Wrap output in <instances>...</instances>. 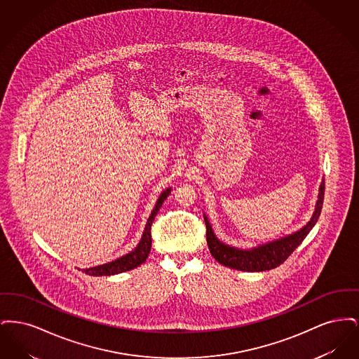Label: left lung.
I'll list each match as a JSON object with an SVG mask.
<instances>
[{"label":"left lung","mask_w":359,"mask_h":359,"mask_svg":"<svg viewBox=\"0 0 359 359\" xmlns=\"http://www.w3.org/2000/svg\"><path fill=\"white\" fill-rule=\"evenodd\" d=\"M323 199H325V179L319 186V195L315 205V211L311 219L302 229L281 238L257 245L250 249H238L218 239L207 215L203 214L205 229H207V245H208L210 253L219 264L229 266L231 269H237L242 272L271 271L276 266L281 265L293 253V250L303 242V239L307 237L308 233L312 230V227L319 219Z\"/></svg>","instance_id":"obj_1"}]
</instances>
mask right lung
Segmentation results:
<instances>
[{"mask_svg":"<svg viewBox=\"0 0 359 359\" xmlns=\"http://www.w3.org/2000/svg\"><path fill=\"white\" fill-rule=\"evenodd\" d=\"M171 191L172 188L168 187L160 194L158 199L156 201L154 210H152V212H151V215H149V218L147 221L141 239H140V242L137 243L136 248L132 252L126 253L125 256L120 257V258H117L114 261L102 264V265L86 268V269H83V272L86 274H88V276H113V274L122 273V272L135 269L137 266H140L141 264H144L145 259L148 258V255L151 252V246H152V237H151L152 222H154L156 214L158 212V210L161 208V205L164 203V201L171 194Z\"/></svg>","mask_w":359,"mask_h":359,"instance_id":"right-lung-1","label":"right lung"}]
</instances>
